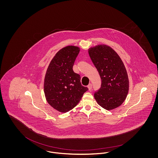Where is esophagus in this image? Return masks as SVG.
Segmentation results:
<instances>
[{
    "label": "esophagus",
    "mask_w": 158,
    "mask_h": 158,
    "mask_svg": "<svg viewBox=\"0 0 158 158\" xmlns=\"http://www.w3.org/2000/svg\"><path fill=\"white\" fill-rule=\"evenodd\" d=\"M92 85L91 83H89L88 85V88L89 89V90H90L92 89Z\"/></svg>",
    "instance_id": "1"
}]
</instances>
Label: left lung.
Returning a JSON list of instances; mask_svg holds the SVG:
<instances>
[{
    "mask_svg": "<svg viewBox=\"0 0 158 158\" xmlns=\"http://www.w3.org/2000/svg\"><path fill=\"white\" fill-rule=\"evenodd\" d=\"M88 53L101 79V88L94 94L96 101L106 110L118 107L129 89L127 72L123 61L111 47L104 44L90 47Z\"/></svg>",
    "mask_w": 158,
    "mask_h": 158,
    "instance_id": "8db88e82",
    "label": "left lung"
}]
</instances>
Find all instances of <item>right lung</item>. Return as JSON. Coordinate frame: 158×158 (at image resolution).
Instances as JSON below:
<instances>
[{
	"mask_svg": "<svg viewBox=\"0 0 158 158\" xmlns=\"http://www.w3.org/2000/svg\"><path fill=\"white\" fill-rule=\"evenodd\" d=\"M79 52V47L74 45L61 48L50 61L45 73L44 91L46 100L61 113L73 109L88 90L81 85L80 75L73 70Z\"/></svg>",
	"mask_w": 158,
	"mask_h": 158,
	"instance_id": "right-lung-1",
	"label": "right lung"
}]
</instances>
